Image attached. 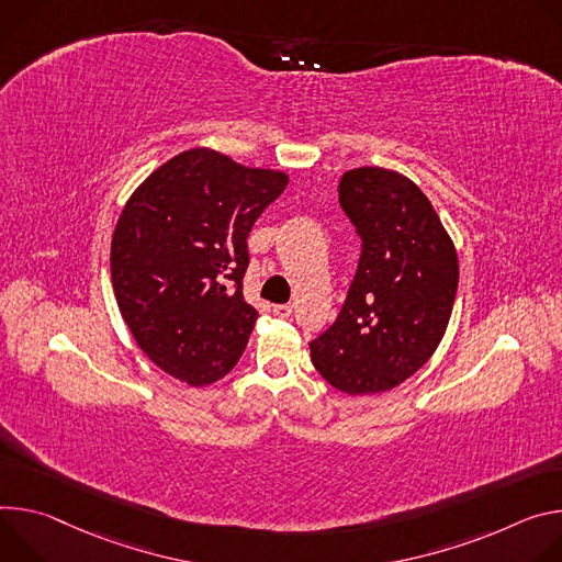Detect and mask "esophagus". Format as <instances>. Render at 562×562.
<instances>
[{
  "mask_svg": "<svg viewBox=\"0 0 562 562\" xmlns=\"http://www.w3.org/2000/svg\"><path fill=\"white\" fill-rule=\"evenodd\" d=\"M272 313L281 319H290L292 317V305H274Z\"/></svg>",
  "mask_w": 562,
  "mask_h": 562,
  "instance_id": "1",
  "label": "esophagus"
}]
</instances>
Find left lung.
Wrapping results in <instances>:
<instances>
[{"label":"left lung","instance_id":"left-lung-1","mask_svg":"<svg viewBox=\"0 0 562 562\" xmlns=\"http://www.w3.org/2000/svg\"><path fill=\"white\" fill-rule=\"evenodd\" d=\"M339 203L361 236V257L337 322L310 344V357L337 391L375 395L438 350L456 303L458 252L426 194L400 171H344Z\"/></svg>","mask_w":562,"mask_h":562}]
</instances>
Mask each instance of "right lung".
Listing matches in <instances>:
<instances>
[{
    "label": "right lung",
    "instance_id": "add662e5",
    "mask_svg": "<svg viewBox=\"0 0 562 562\" xmlns=\"http://www.w3.org/2000/svg\"><path fill=\"white\" fill-rule=\"evenodd\" d=\"M290 176L194 147L154 169L111 238L124 324L167 375L207 386L236 366L259 313L243 299L247 234Z\"/></svg>",
    "mask_w": 562,
    "mask_h": 562
}]
</instances>
